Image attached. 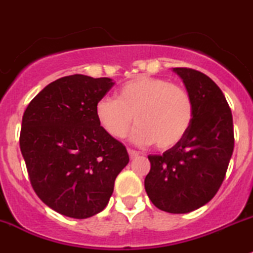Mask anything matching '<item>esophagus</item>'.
I'll use <instances>...</instances> for the list:
<instances>
[{"label": "esophagus", "instance_id": "1", "mask_svg": "<svg viewBox=\"0 0 253 253\" xmlns=\"http://www.w3.org/2000/svg\"><path fill=\"white\" fill-rule=\"evenodd\" d=\"M127 151H128L129 159H131V160H133V159H136V158H137V156H138V152L135 151V150L128 149V150H127Z\"/></svg>", "mask_w": 253, "mask_h": 253}]
</instances>
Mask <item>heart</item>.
Masks as SVG:
<instances>
[{
	"instance_id": "obj_1",
	"label": "heart",
	"mask_w": 253,
	"mask_h": 253,
	"mask_svg": "<svg viewBox=\"0 0 253 253\" xmlns=\"http://www.w3.org/2000/svg\"><path fill=\"white\" fill-rule=\"evenodd\" d=\"M94 113L99 126L113 138L126 137L135 117L132 140L138 145L155 142L158 149L168 150L192 127L194 103L183 87L168 79L137 76L118 88L116 99H99Z\"/></svg>"
}]
</instances>
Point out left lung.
Segmentation results:
<instances>
[{"instance_id":"1","label":"left lung","mask_w":253,"mask_h":253,"mask_svg":"<svg viewBox=\"0 0 253 253\" xmlns=\"http://www.w3.org/2000/svg\"><path fill=\"white\" fill-rule=\"evenodd\" d=\"M194 103L185 137L163 155H150L145 189L156 208L174 214L203 207L217 194L234 147L233 118L214 82L190 68H174Z\"/></svg>"}]
</instances>
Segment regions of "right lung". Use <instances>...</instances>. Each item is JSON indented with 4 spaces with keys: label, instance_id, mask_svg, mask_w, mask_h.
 I'll return each mask as SVG.
<instances>
[{
    "label": "right lung",
    "instance_id": "1",
    "mask_svg": "<svg viewBox=\"0 0 253 253\" xmlns=\"http://www.w3.org/2000/svg\"><path fill=\"white\" fill-rule=\"evenodd\" d=\"M113 82L82 74L56 79L29 103L20 149L36 195L77 219L103 211L117 175L128 164L126 147L95 118V103Z\"/></svg>",
    "mask_w": 253,
    "mask_h": 253
}]
</instances>
